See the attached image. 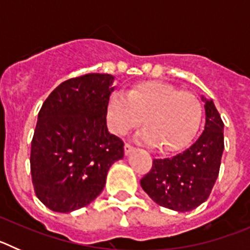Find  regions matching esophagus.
Listing matches in <instances>:
<instances>
[{"mask_svg": "<svg viewBox=\"0 0 250 250\" xmlns=\"http://www.w3.org/2000/svg\"><path fill=\"white\" fill-rule=\"evenodd\" d=\"M124 150H125V154H126V155H129L130 152L134 150V146H132V145H130V144H125V145H124Z\"/></svg>", "mask_w": 250, "mask_h": 250, "instance_id": "1", "label": "esophagus"}]
</instances>
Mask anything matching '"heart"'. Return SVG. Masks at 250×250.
Here are the masks:
<instances>
[{
	"mask_svg": "<svg viewBox=\"0 0 250 250\" xmlns=\"http://www.w3.org/2000/svg\"><path fill=\"white\" fill-rule=\"evenodd\" d=\"M136 139L164 151L183 149L195 136L203 119L198 96L158 81L140 83L126 92L115 91L106 107V120L115 135H125L141 123Z\"/></svg>",
	"mask_w": 250,
	"mask_h": 250,
	"instance_id": "obj_1",
	"label": "heart"
}]
</instances>
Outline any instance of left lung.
Wrapping results in <instances>:
<instances>
[{
	"label": "left lung",
	"instance_id": "8db88e82",
	"mask_svg": "<svg viewBox=\"0 0 250 250\" xmlns=\"http://www.w3.org/2000/svg\"><path fill=\"white\" fill-rule=\"evenodd\" d=\"M205 125L202 135L180 154L154 159L141 188L156 204L176 211H189L209 198L219 175L224 150V124L213 100L202 96Z\"/></svg>",
	"mask_w": 250,
	"mask_h": 250
}]
</instances>
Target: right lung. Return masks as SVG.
<instances>
[{"instance_id":"obj_1","label":"right lung","mask_w":250,"mask_h":250,"mask_svg":"<svg viewBox=\"0 0 250 250\" xmlns=\"http://www.w3.org/2000/svg\"><path fill=\"white\" fill-rule=\"evenodd\" d=\"M115 77L87 74L60 83L37 116L31 143V175L42 204L71 213L94 202L124 143L110 134L106 107Z\"/></svg>"}]
</instances>
